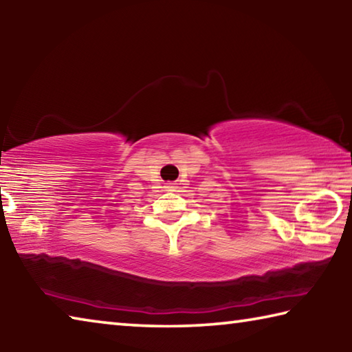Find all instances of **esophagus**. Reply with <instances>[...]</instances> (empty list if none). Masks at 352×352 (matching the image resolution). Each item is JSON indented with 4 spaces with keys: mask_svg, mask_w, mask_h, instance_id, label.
I'll list each match as a JSON object with an SVG mask.
<instances>
[{
    "mask_svg": "<svg viewBox=\"0 0 352 352\" xmlns=\"http://www.w3.org/2000/svg\"><path fill=\"white\" fill-rule=\"evenodd\" d=\"M164 190H168V192H175V190H177L175 183H166Z\"/></svg>",
    "mask_w": 352,
    "mask_h": 352,
    "instance_id": "34e87169",
    "label": "esophagus"
}]
</instances>
